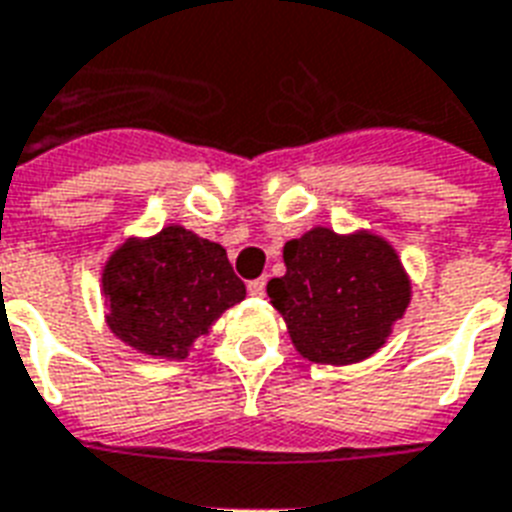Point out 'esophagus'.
<instances>
[{"label":"esophagus","mask_w":512,"mask_h":512,"mask_svg":"<svg viewBox=\"0 0 512 512\" xmlns=\"http://www.w3.org/2000/svg\"><path fill=\"white\" fill-rule=\"evenodd\" d=\"M264 291H267V280H264V277L248 283V293H251V296H264Z\"/></svg>","instance_id":"1"}]
</instances>
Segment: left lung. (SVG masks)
Wrapping results in <instances>:
<instances>
[{
  "instance_id": "left-lung-1",
  "label": "left lung",
  "mask_w": 512,
  "mask_h": 512,
  "mask_svg": "<svg viewBox=\"0 0 512 512\" xmlns=\"http://www.w3.org/2000/svg\"><path fill=\"white\" fill-rule=\"evenodd\" d=\"M285 275L267 285L301 358L350 366L384 347L408 310L411 280L382 235L312 227L283 245Z\"/></svg>"
}]
</instances>
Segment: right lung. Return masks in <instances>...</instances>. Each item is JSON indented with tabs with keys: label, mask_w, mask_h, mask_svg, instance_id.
<instances>
[{
	"label": "right lung",
	"mask_w": 512,
	"mask_h": 512,
	"mask_svg": "<svg viewBox=\"0 0 512 512\" xmlns=\"http://www.w3.org/2000/svg\"><path fill=\"white\" fill-rule=\"evenodd\" d=\"M106 326L133 350L184 360L216 320L245 299L219 243L170 224L152 237H128L101 272Z\"/></svg>",
	"instance_id": "obj_1"
}]
</instances>
